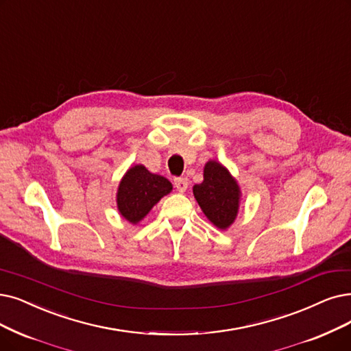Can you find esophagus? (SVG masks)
Returning <instances> with one entry per match:
<instances>
[{
    "label": "esophagus",
    "instance_id": "esophagus-1",
    "mask_svg": "<svg viewBox=\"0 0 351 351\" xmlns=\"http://www.w3.org/2000/svg\"><path fill=\"white\" fill-rule=\"evenodd\" d=\"M174 187L177 189V191L184 193L189 187V178L187 177H177L174 178Z\"/></svg>",
    "mask_w": 351,
    "mask_h": 351
}]
</instances>
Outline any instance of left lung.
Listing matches in <instances>:
<instances>
[{
    "label": "left lung",
    "instance_id": "8db88e82",
    "mask_svg": "<svg viewBox=\"0 0 351 351\" xmlns=\"http://www.w3.org/2000/svg\"><path fill=\"white\" fill-rule=\"evenodd\" d=\"M194 197L203 213L219 229H226L233 223L239 208V187L226 168L216 161L204 167V180L193 187Z\"/></svg>",
    "mask_w": 351,
    "mask_h": 351
}]
</instances>
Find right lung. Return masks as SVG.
Listing matches in <instances>:
<instances>
[{"label": "right lung", "instance_id": "right-lung-1", "mask_svg": "<svg viewBox=\"0 0 351 351\" xmlns=\"http://www.w3.org/2000/svg\"><path fill=\"white\" fill-rule=\"evenodd\" d=\"M171 190L173 186L167 178L151 174L144 165H135L130 168L119 184L118 208L125 219L136 223Z\"/></svg>", "mask_w": 351, "mask_h": 351}]
</instances>
